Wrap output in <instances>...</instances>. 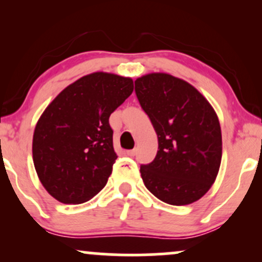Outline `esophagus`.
Instances as JSON below:
<instances>
[{
	"label": "esophagus",
	"mask_w": 262,
	"mask_h": 262,
	"mask_svg": "<svg viewBox=\"0 0 262 262\" xmlns=\"http://www.w3.org/2000/svg\"><path fill=\"white\" fill-rule=\"evenodd\" d=\"M135 154H137V149H132V150H128V151H127L128 156H134Z\"/></svg>",
	"instance_id": "1"
}]
</instances>
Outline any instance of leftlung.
I'll return each mask as SVG.
<instances>
[{
    "mask_svg": "<svg viewBox=\"0 0 262 262\" xmlns=\"http://www.w3.org/2000/svg\"><path fill=\"white\" fill-rule=\"evenodd\" d=\"M135 95L159 141L154 160L140 166L144 185L167 204L196 202L215 181L222 161L214 110L193 86L169 74L137 79Z\"/></svg>",
    "mask_w": 262,
    "mask_h": 262,
    "instance_id": "1",
    "label": "left lung"
}]
</instances>
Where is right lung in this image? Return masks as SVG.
<instances>
[{"instance_id": "right-lung-1", "label": "right lung", "mask_w": 262, "mask_h": 262, "mask_svg": "<svg viewBox=\"0 0 262 262\" xmlns=\"http://www.w3.org/2000/svg\"><path fill=\"white\" fill-rule=\"evenodd\" d=\"M133 89L129 77L93 73L62 90L41 114L33 162L41 185L59 202L83 203L106 186L117 159L110 116Z\"/></svg>"}]
</instances>
